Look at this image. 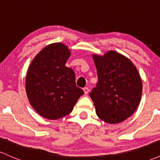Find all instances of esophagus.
Here are the masks:
<instances>
[{"instance_id": "34e87169", "label": "esophagus", "mask_w": 160, "mask_h": 160, "mask_svg": "<svg viewBox=\"0 0 160 160\" xmlns=\"http://www.w3.org/2000/svg\"><path fill=\"white\" fill-rule=\"evenodd\" d=\"M83 91H84V93H85V94H88V92H89V88L88 87L83 88Z\"/></svg>"}]
</instances>
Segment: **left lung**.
Here are the masks:
<instances>
[{
	"instance_id": "1",
	"label": "left lung",
	"mask_w": 160,
	"mask_h": 160,
	"mask_svg": "<svg viewBox=\"0 0 160 160\" xmlns=\"http://www.w3.org/2000/svg\"><path fill=\"white\" fill-rule=\"evenodd\" d=\"M98 74L96 87L89 96L96 114L108 123H119L137 109L142 93L138 70L128 58L115 51L93 56Z\"/></svg>"
}]
</instances>
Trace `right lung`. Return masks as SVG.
<instances>
[{"instance_id":"add662e5","label":"right lung","mask_w":160,"mask_h":160,"mask_svg":"<svg viewBox=\"0 0 160 160\" xmlns=\"http://www.w3.org/2000/svg\"><path fill=\"white\" fill-rule=\"evenodd\" d=\"M70 55L63 43H52L37 55L28 70L25 88L29 102L49 120L69 114L84 93L76 86L74 71L65 66Z\"/></svg>"}]
</instances>
